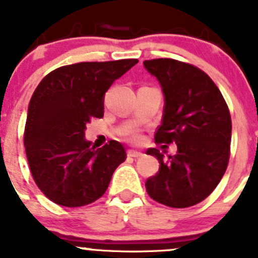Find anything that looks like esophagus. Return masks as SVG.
Instances as JSON below:
<instances>
[{
  "mask_svg": "<svg viewBox=\"0 0 258 258\" xmlns=\"http://www.w3.org/2000/svg\"><path fill=\"white\" fill-rule=\"evenodd\" d=\"M142 152L140 151H133V150H131V151H127V156H131V157H134V159H137V157H141L142 156Z\"/></svg>",
  "mask_w": 258,
  "mask_h": 258,
  "instance_id": "esophagus-1",
  "label": "esophagus"
}]
</instances>
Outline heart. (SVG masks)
I'll list each match as a JSON object with an SVG mask.
<instances>
[{
  "label": "heart",
  "instance_id": "b5f03b06",
  "mask_svg": "<svg viewBox=\"0 0 258 258\" xmlns=\"http://www.w3.org/2000/svg\"><path fill=\"white\" fill-rule=\"evenodd\" d=\"M132 138H133L134 141H138L140 140V136H138V134H133V137H132Z\"/></svg>",
  "mask_w": 258,
  "mask_h": 258
}]
</instances>
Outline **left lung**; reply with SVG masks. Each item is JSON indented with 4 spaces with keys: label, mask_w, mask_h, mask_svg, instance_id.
I'll return each mask as SVG.
<instances>
[{
    "label": "left lung",
    "mask_w": 258,
    "mask_h": 258,
    "mask_svg": "<svg viewBox=\"0 0 258 258\" xmlns=\"http://www.w3.org/2000/svg\"><path fill=\"white\" fill-rule=\"evenodd\" d=\"M143 66L161 86L164 113L155 133L156 143L177 145V154L164 159L157 149L146 154L160 168L146 181L155 202L187 208L203 202L226 172L231 143V117L222 94L211 77L195 66L160 58Z\"/></svg>",
    "instance_id": "8db88e82"
}]
</instances>
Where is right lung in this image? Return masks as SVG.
<instances>
[{
  "label": "right lung",
  "instance_id": "obj_1",
  "mask_svg": "<svg viewBox=\"0 0 258 258\" xmlns=\"http://www.w3.org/2000/svg\"><path fill=\"white\" fill-rule=\"evenodd\" d=\"M137 59L63 66L41 80L27 113L24 147L32 177L45 197L63 207L88 206L106 192L126 159L124 146L102 149L85 140L86 124L103 117L104 94Z\"/></svg>",
  "mask_w": 258,
  "mask_h": 258
}]
</instances>
